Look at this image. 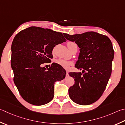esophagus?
I'll return each instance as SVG.
<instances>
[{
	"label": "esophagus",
	"instance_id": "esophagus-1",
	"mask_svg": "<svg viewBox=\"0 0 125 125\" xmlns=\"http://www.w3.org/2000/svg\"><path fill=\"white\" fill-rule=\"evenodd\" d=\"M66 74H67V75H68V72L67 71V72H66Z\"/></svg>",
	"mask_w": 125,
	"mask_h": 125
}]
</instances>
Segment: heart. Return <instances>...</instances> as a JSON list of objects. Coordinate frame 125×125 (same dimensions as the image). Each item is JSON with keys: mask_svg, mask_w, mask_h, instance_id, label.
I'll return each instance as SVG.
<instances>
[{"mask_svg": "<svg viewBox=\"0 0 125 125\" xmlns=\"http://www.w3.org/2000/svg\"><path fill=\"white\" fill-rule=\"evenodd\" d=\"M77 45L74 42H69L67 43V46L68 47V49L71 50L72 48L75 46ZM56 63H57L58 64L62 66V67L64 68L68 69L69 68V67L70 65L72 64V63L70 62H69V61H65L64 60H62V59H60V60H57L56 61Z\"/></svg>", "mask_w": 125, "mask_h": 125, "instance_id": "obj_1", "label": "heart"}]
</instances>
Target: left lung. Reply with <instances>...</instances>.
Returning <instances> with one entry per match:
<instances>
[{"label": "left lung", "mask_w": 125, "mask_h": 125, "mask_svg": "<svg viewBox=\"0 0 125 125\" xmlns=\"http://www.w3.org/2000/svg\"><path fill=\"white\" fill-rule=\"evenodd\" d=\"M80 48L75 67L82 73H69L75 83L69 88L70 99L80 105H89L100 98L112 73L114 56L112 43L107 36L94 31L65 35Z\"/></svg>", "instance_id": "obj_1"}]
</instances>
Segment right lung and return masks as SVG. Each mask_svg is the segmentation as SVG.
<instances>
[{
  "instance_id": "add662e5",
  "label": "right lung",
  "mask_w": 125,
  "mask_h": 125,
  "mask_svg": "<svg viewBox=\"0 0 125 125\" xmlns=\"http://www.w3.org/2000/svg\"><path fill=\"white\" fill-rule=\"evenodd\" d=\"M65 33L48 28L30 27L15 36L11 45V68L13 81L22 98L31 104L42 105L53 98L54 85L65 78L62 66L51 62L53 47L67 40Z\"/></svg>"
}]
</instances>
